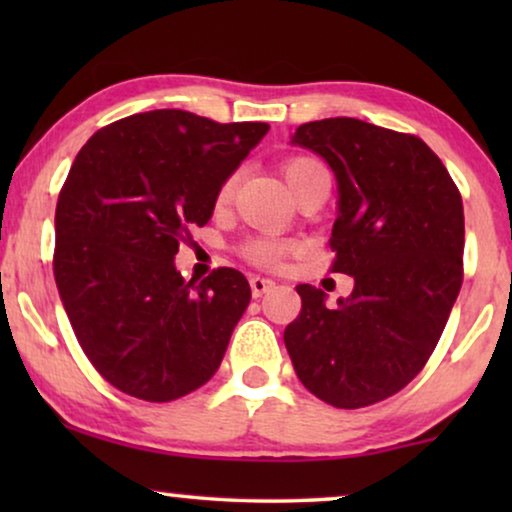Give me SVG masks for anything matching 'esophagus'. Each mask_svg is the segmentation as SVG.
Returning <instances> with one entry per match:
<instances>
[{
	"instance_id": "esophagus-1",
	"label": "esophagus",
	"mask_w": 512,
	"mask_h": 512,
	"mask_svg": "<svg viewBox=\"0 0 512 512\" xmlns=\"http://www.w3.org/2000/svg\"><path fill=\"white\" fill-rule=\"evenodd\" d=\"M275 289V282H272L270 277H251V293H254V298H261L263 293H268Z\"/></svg>"
}]
</instances>
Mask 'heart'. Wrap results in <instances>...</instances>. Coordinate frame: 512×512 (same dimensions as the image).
Here are the masks:
<instances>
[{
    "label": "heart",
    "mask_w": 512,
    "mask_h": 512,
    "mask_svg": "<svg viewBox=\"0 0 512 512\" xmlns=\"http://www.w3.org/2000/svg\"><path fill=\"white\" fill-rule=\"evenodd\" d=\"M317 165H319L317 160H312V158H291L289 163L284 165V177H286V181H289V186H293L305 172H310L312 167H317ZM233 184L235 181L228 179L226 184L221 186V191H219L221 200L228 198L230 191H233ZM289 251H293V244L282 240V237H277V235H263V237H256V240L244 244V254H247V258H251V261H256V263H265V265L282 261Z\"/></svg>",
    "instance_id": "obj_1"
}]
</instances>
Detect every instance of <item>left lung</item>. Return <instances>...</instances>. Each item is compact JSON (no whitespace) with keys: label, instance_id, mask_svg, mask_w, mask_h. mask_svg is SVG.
<instances>
[{"label":"left lung","instance_id":"left-lung-1","mask_svg":"<svg viewBox=\"0 0 512 512\" xmlns=\"http://www.w3.org/2000/svg\"><path fill=\"white\" fill-rule=\"evenodd\" d=\"M338 181L333 272L354 277L338 305L300 284L303 310L284 345L298 380L335 408L401 391L436 349L461 289L464 207L419 137L359 118H324L291 135Z\"/></svg>","mask_w":512,"mask_h":512}]
</instances>
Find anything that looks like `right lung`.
<instances>
[{"label":"right lung","mask_w":512,"mask_h":512,"mask_svg":"<svg viewBox=\"0 0 512 512\" xmlns=\"http://www.w3.org/2000/svg\"><path fill=\"white\" fill-rule=\"evenodd\" d=\"M268 130L156 109L76 156L55 209V284L83 352L123 394L167 403L219 370L249 282L233 268L184 282L174 256Z\"/></svg>","instance_id":"obj_1"}]
</instances>
